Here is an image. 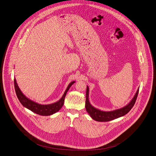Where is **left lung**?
Here are the masks:
<instances>
[{
	"label": "left lung",
	"instance_id": "8db88e82",
	"mask_svg": "<svg viewBox=\"0 0 156 156\" xmlns=\"http://www.w3.org/2000/svg\"><path fill=\"white\" fill-rule=\"evenodd\" d=\"M139 92V88H138L135 94L132 98L131 101L125 106L123 108L116 109L112 111H103L93 106L89 101V88L87 86L86 91V101H85V108L90 116L93 119L98 122H108L118 118L122 117L127 114L133 108L135 101L136 100L138 94Z\"/></svg>",
	"mask_w": 156,
	"mask_h": 156
}]
</instances>
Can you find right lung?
<instances>
[{
	"label": "right lung",
	"instance_id": "right-lung-1",
	"mask_svg": "<svg viewBox=\"0 0 156 156\" xmlns=\"http://www.w3.org/2000/svg\"><path fill=\"white\" fill-rule=\"evenodd\" d=\"M75 83V81H74L70 83V84L68 85V87L66 88L63 95L58 101L49 105H41L29 99L28 97L25 96L23 93V92L21 91L20 88H19L15 78H14V85L15 92L20 103L25 108L30 110L31 111H32L36 114L41 116H49L58 112L63 105L64 100L68 91L72 86V84H74Z\"/></svg>",
	"mask_w": 156,
	"mask_h": 156
}]
</instances>
